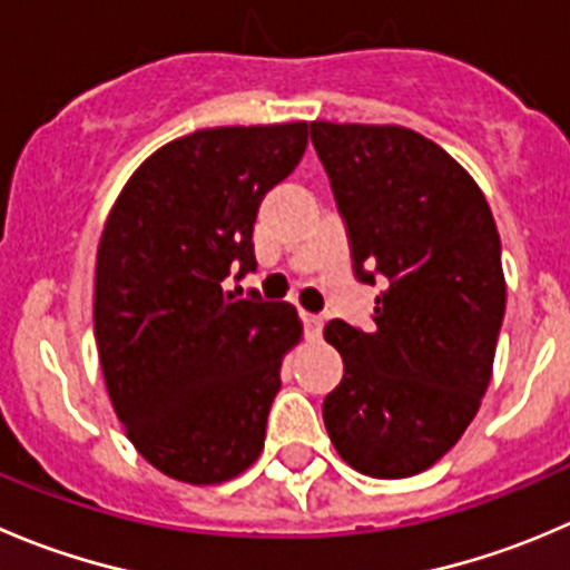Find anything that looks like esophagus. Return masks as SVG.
Returning <instances> with one entry per match:
<instances>
[{"label":"esophagus","mask_w":570,"mask_h":570,"mask_svg":"<svg viewBox=\"0 0 570 570\" xmlns=\"http://www.w3.org/2000/svg\"><path fill=\"white\" fill-rule=\"evenodd\" d=\"M303 320V331H306V340H320L323 334V317L317 314H301Z\"/></svg>","instance_id":"1"}]
</instances>
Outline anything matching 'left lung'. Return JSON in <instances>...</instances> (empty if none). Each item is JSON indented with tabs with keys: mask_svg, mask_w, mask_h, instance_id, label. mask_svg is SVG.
<instances>
[{
	"mask_svg": "<svg viewBox=\"0 0 570 570\" xmlns=\"http://www.w3.org/2000/svg\"><path fill=\"white\" fill-rule=\"evenodd\" d=\"M351 245L379 286L373 331L325 325L345 375L323 420L364 476L406 479L456 445L493 373L507 284L493 212L434 141L397 125L312 121Z\"/></svg>",
	"mask_w": 570,
	"mask_h": 570,
	"instance_id": "obj_1",
	"label": "left lung"
}]
</instances>
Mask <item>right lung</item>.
I'll use <instances>...</instances> for the list:
<instances>
[{
    "label": "right lung",
    "mask_w": 570,
    "mask_h": 570,
    "mask_svg": "<svg viewBox=\"0 0 570 570\" xmlns=\"http://www.w3.org/2000/svg\"><path fill=\"white\" fill-rule=\"evenodd\" d=\"M306 121L212 127L132 173L97 250L94 334L116 417L167 476L219 484L258 460L281 358L303 328L289 303L223 292L256 269L253 225L289 178Z\"/></svg>",
    "instance_id": "1"
}]
</instances>
